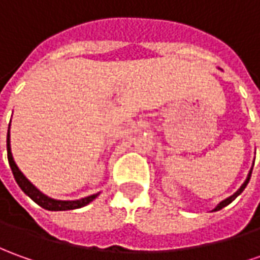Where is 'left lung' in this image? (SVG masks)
<instances>
[{
  "instance_id": "left-lung-1",
  "label": "left lung",
  "mask_w": 260,
  "mask_h": 260,
  "mask_svg": "<svg viewBox=\"0 0 260 260\" xmlns=\"http://www.w3.org/2000/svg\"><path fill=\"white\" fill-rule=\"evenodd\" d=\"M252 169H253V168H252ZM252 169H250V171H249L248 178H246V181L243 182V185H242L241 188H239V189L236 190V192H235V193H234V195H232V197H229V198H226V199H225V201H222V202H220V204H219L218 206H216V208H215V209H213V212H215V211H219V209H222V208H225V206H226V205L231 204V202H232V201H235V199H236V198H238V197H239V195H241L242 192H243V189H245V188H246V185H248L249 179H250V175H252Z\"/></svg>"
}]
</instances>
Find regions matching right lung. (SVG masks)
Listing matches in <instances>:
<instances>
[{
	"label": "right lung",
	"instance_id": "1",
	"mask_svg": "<svg viewBox=\"0 0 260 260\" xmlns=\"http://www.w3.org/2000/svg\"><path fill=\"white\" fill-rule=\"evenodd\" d=\"M7 155H8V162H10V167H11L12 175H14V178H15V181L18 183L19 188L24 190L35 204H38L44 209H48V211H70V209H78V208H82V206H85L89 202H92L93 199L100 195V193H95V195H91V197L82 198L79 201H56V199H51V198L45 197L44 193H41L40 190L34 186L31 182L26 179L24 175L21 174V171H19L18 167L15 165V162L12 159L11 146H10V129H8V135H7Z\"/></svg>",
	"mask_w": 260,
	"mask_h": 260
}]
</instances>
